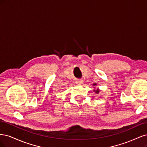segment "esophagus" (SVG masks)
<instances>
[{"label": "esophagus", "mask_w": 147, "mask_h": 147, "mask_svg": "<svg viewBox=\"0 0 147 147\" xmlns=\"http://www.w3.org/2000/svg\"><path fill=\"white\" fill-rule=\"evenodd\" d=\"M76 84L80 86V85H82L83 84V81L82 80H77L76 81Z\"/></svg>", "instance_id": "34e87169"}]
</instances>
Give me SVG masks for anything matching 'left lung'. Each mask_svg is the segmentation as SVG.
<instances>
[{
  "instance_id": "1",
  "label": "left lung",
  "mask_w": 147,
  "mask_h": 147,
  "mask_svg": "<svg viewBox=\"0 0 147 147\" xmlns=\"http://www.w3.org/2000/svg\"><path fill=\"white\" fill-rule=\"evenodd\" d=\"M93 86H96V84H93ZM94 90V92H95L96 93H99V91L98 89H97V90Z\"/></svg>"
}]
</instances>
